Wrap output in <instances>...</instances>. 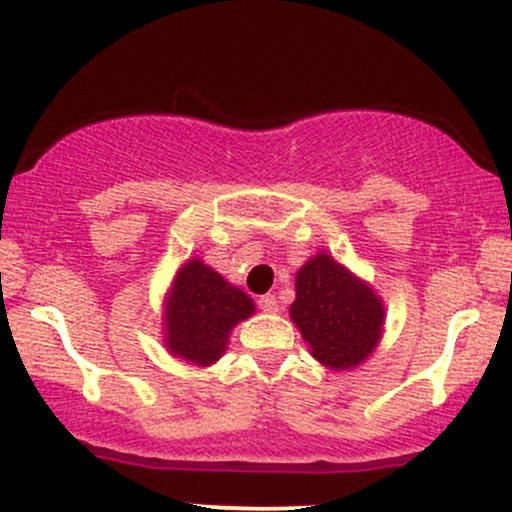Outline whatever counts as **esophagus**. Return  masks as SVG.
I'll return each mask as SVG.
<instances>
[{"label": "esophagus", "instance_id": "esophagus-1", "mask_svg": "<svg viewBox=\"0 0 512 512\" xmlns=\"http://www.w3.org/2000/svg\"><path fill=\"white\" fill-rule=\"evenodd\" d=\"M257 305H260V310H264V313H276V310H279L274 293H264V296L257 298Z\"/></svg>", "mask_w": 512, "mask_h": 512}]
</instances>
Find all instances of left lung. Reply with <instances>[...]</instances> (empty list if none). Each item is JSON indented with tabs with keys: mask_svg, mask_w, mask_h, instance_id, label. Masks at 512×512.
I'll list each match as a JSON object with an SVG mask.
<instances>
[{
	"mask_svg": "<svg viewBox=\"0 0 512 512\" xmlns=\"http://www.w3.org/2000/svg\"><path fill=\"white\" fill-rule=\"evenodd\" d=\"M289 313L313 358L337 373L361 366L383 337L385 305L378 293L327 252L298 269Z\"/></svg>",
	"mask_w": 512,
	"mask_h": 512,
	"instance_id": "left-lung-1",
	"label": "left lung"
}]
</instances>
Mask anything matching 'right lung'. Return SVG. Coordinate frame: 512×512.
Segmentation results:
<instances>
[{
  "label": "right lung",
  "instance_id": "add662e5",
  "mask_svg": "<svg viewBox=\"0 0 512 512\" xmlns=\"http://www.w3.org/2000/svg\"><path fill=\"white\" fill-rule=\"evenodd\" d=\"M252 313L255 303L248 293L192 257L175 274L166 296L163 342L175 358L192 366H211L226 351L233 327Z\"/></svg>",
  "mask_w": 512,
  "mask_h": 512
}]
</instances>
